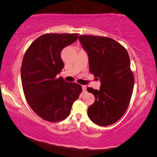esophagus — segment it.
Here are the masks:
<instances>
[{
    "label": "esophagus",
    "instance_id": "obj_1",
    "mask_svg": "<svg viewBox=\"0 0 157 157\" xmlns=\"http://www.w3.org/2000/svg\"><path fill=\"white\" fill-rule=\"evenodd\" d=\"M82 89H83V93H86L87 92V87L86 86H82Z\"/></svg>",
    "mask_w": 157,
    "mask_h": 157
}]
</instances>
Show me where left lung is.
<instances>
[{
	"label": "left lung",
	"instance_id": "1",
	"mask_svg": "<svg viewBox=\"0 0 157 157\" xmlns=\"http://www.w3.org/2000/svg\"><path fill=\"white\" fill-rule=\"evenodd\" d=\"M78 39L88 56L90 71L101 81L99 90L87 88L95 98L87 115L98 125H112L125 113L132 94L134 78L128 53L110 38L81 35Z\"/></svg>",
	"mask_w": 157,
	"mask_h": 157
}]
</instances>
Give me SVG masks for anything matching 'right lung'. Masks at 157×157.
I'll return each mask as SVG.
<instances>
[{"instance_id":"obj_1","label":"right lung","mask_w":157,"mask_h":157,"mask_svg":"<svg viewBox=\"0 0 157 157\" xmlns=\"http://www.w3.org/2000/svg\"><path fill=\"white\" fill-rule=\"evenodd\" d=\"M78 37V34H44L30 45L24 55L21 74L25 97L35 113L48 121L67 117L82 92L80 85L56 78L64 67L61 51Z\"/></svg>"}]
</instances>
